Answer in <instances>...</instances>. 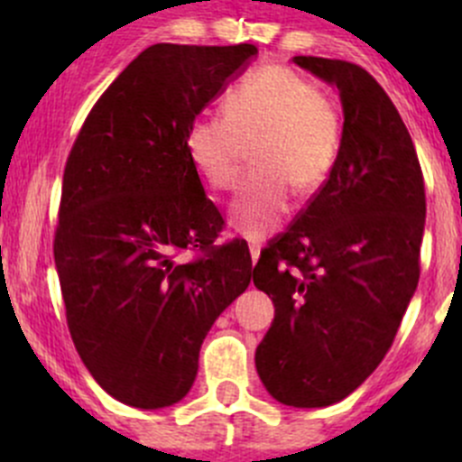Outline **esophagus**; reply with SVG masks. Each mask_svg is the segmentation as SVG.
I'll return each instance as SVG.
<instances>
[{"label":"esophagus","mask_w":462,"mask_h":462,"mask_svg":"<svg viewBox=\"0 0 462 462\" xmlns=\"http://www.w3.org/2000/svg\"><path fill=\"white\" fill-rule=\"evenodd\" d=\"M248 248H250V257H253V263H257L259 254H261V244L257 239H250L248 241Z\"/></svg>","instance_id":"34e87169"}]
</instances>
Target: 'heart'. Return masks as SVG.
I'll use <instances>...</instances> for the list:
<instances>
[{"label": "heart", "instance_id": "1", "mask_svg": "<svg viewBox=\"0 0 462 462\" xmlns=\"http://www.w3.org/2000/svg\"><path fill=\"white\" fill-rule=\"evenodd\" d=\"M226 114L208 111L189 123L185 147L205 183L230 192L241 176L244 138H253L254 170L232 205V226L263 236L288 212L292 185L318 189L342 144L339 109L326 93L288 67H263L226 96Z\"/></svg>", "mask_w": 462, "mask_h": 462}]
</instances>
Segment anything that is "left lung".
<instances>
[{
    "label": "left lung",
    "mask_w": 462,
    "mask_h": 462,
    "mask_svg": "<svg viewBox=\"0 0 462 462\" xmlns=\"http://www.w3.org/2000/svg\"><path fill=\"white\" fill-rule=\"evenodd\" d=\"M292 60L339 88L342 144L254 265L274 304L254 362L274 400L310 409L353 393L393 344L420 279L427 201L416 147L375 78L346 60Z\"/></svg>",
    "instance_id": "1"
}]
</instances>
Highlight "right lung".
Segmentation results:
<instances>
[{"instance_id":"1","label":"right lung","mask_w":462,"mask_h":462,"mask_svg":"<svg viewBox=\"0 0 462 462\" xmlns=\"http://www.w3.org/2000/svg\"><path fill=\"white\" fill-rule=\"evenodd\" d=\"M257 46L153 44L97 97L64 165L53 254L88 374L120 402H179L214 319L248 288V245L185 147L189 123ZM192 249L188 264L178 254Z\"/></svg>"}]
</instances>
